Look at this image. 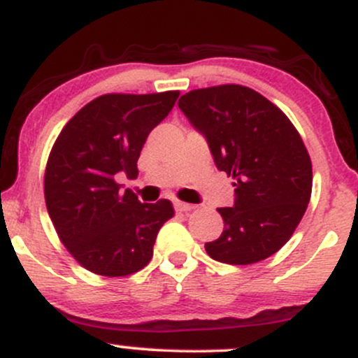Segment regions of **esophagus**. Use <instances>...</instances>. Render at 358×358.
Wrapping results in <instances>:
<instances>
[{
  "instance_id": "34e87169",
  "label": "esophagus",
  "mask_w": 358,
  "mask_h": 358,
  "mask_svg": "<svg viewBox=\"0 0 358 358\" xmlns=\"http://www.w3.org/2000/svg\"><path fill=\"white\" fill-rule=\"evenodd\" d=\"M193 208H195V205H192V203H185V202H175V210L176 212H190V210H193Z\"/></svg>"
}]
</instances>
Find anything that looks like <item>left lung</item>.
Masks as SVG:
<instances>
[{"mask_svg": "<svg viewBox=\"0 0 358 358\" xmlns=\"http://www.w3.org/2000/svg\"><path fill=\"white\" fill-rule=\"evenodd\" d=\"M178 108L207 141L215 166L236 180L232 207L217 208L224 232L205 250L225 264L273 256L293 236L311 196V159L296 127L244 85L196 89Z\"/></svg>", "mask_w": 358, "mask_h": 358, "instance_id": "obj_1", "label": "left lung"}]
</instances>
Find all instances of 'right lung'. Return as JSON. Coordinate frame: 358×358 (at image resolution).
<instances>
[{"label": "right lung", "instance_id": "add662e5", "mask_svg": "<svg viewBox=\"0 0 358 358\" xmlns=\"http://www.w3.org/2000/svg\"><path fill=\"white\" fill-rule=\"evenodd\" d=\"M178 90L106 94L84 106L57 138L45 170V202L60 241L101 276H127L153 257L159 229L173 217L168 200L141 203L116 183L138 176L148 134L173 109Z\"/></svg>", "mask_w": 358, "mask_h": 358}]
</instances>
